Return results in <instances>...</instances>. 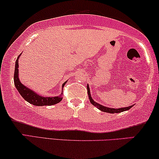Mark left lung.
<instances>
[{"label":"left lung","instance_id":"8db88e82","mask_svg":"<svg viewBox=\"0 0 159 159\" xmlns=\"http://www.w3.org/2000/svg\"><path fill=\"white\" fill-rule=\"evenodd\" d=\"M87 89H88V94L89 95V98H90V103L93 104V106H96L97 108H98V109H100L102 111H104V112H107V113H111V114H114V113H120V112H123L125 111H127V110H129L131 108L132 106H130L129 107H125V108H108V107H106V106H103L101 105V104H98L96 102H95L93 101V99L91 98L90 96V88H89V86L88 84V86H87Z\"/></svg>","mask_w":159,"mask_h":159}]
</instances>
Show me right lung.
Returning <instances> with one entry per match:
<instances>
[{"label": "right lung", "instance_id": "add662e5", "mask_svg": "<svg viewBox=\"0 0 159 159\" xmlns=\"http://www.w3.org/2000/svg\"><path fill=\"white\" fill-rule=\"evenodd\" d=\"M18 59H19V57L17 58V59L16 61V65H15L14 81L15 86H16V88L17 89V90L19 91V93H20L21 97H22L25 101L29 102L30 103L33 104L34 106H52V105H54V104L59 103V102L62 100L61 95H60L59 96H57V97H48V98L41 97L40 95L36 94L34 91L30 90L29 88H27V87H25L24 84L21 83V82L19 81V76H18L19 75ZM66 83V82H65L63 84L62 88H64V86L65 85V84Z\"/></svg>", "mask_w": 159, "mask_h": 159}]
</instances>
